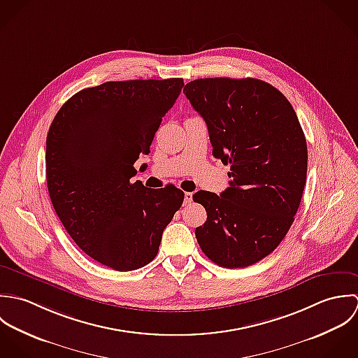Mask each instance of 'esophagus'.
I'll use <instances>...</instances> for the list:
<instances>
[{"label": "esophagus", "mask_w": 358, "mask_h": 358, "mask_svg": "<svg viewBox=\"0 0 358 358\" xmlns=\"http://www.w3.org/2000/svg\"><path fill=\"white\" fill-rule=\"evenodd\" d=\"M192 203V192H185L184 195V205H191Z\"/></svg>", "instance_id": "1"}]
</instances>
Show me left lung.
<instances>
[{"mask_svg": "<svg viewBox=\"0 0 358 358\" xmlns=\"http://www.w3.org/2000/svg\"><path fill=\"white\" fill-rule=\"evenodd\" d=\"M184 94L232 178L220 195L194 194L208 213L195 229L198 243L220 267L252 266L275 250L299 209L307 174L304 133L285 95L259 78H198Z\"/></svg>", "mask_w": 358, "mask_h": 358, "instance_id": "obj_1", "label": "left lung"}]
</instances>
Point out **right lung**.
I'll return each mask as SVG.
<instances>
[{
    "label": "right lung",
    "instance_id": "add662e5",
    "mask_svg": "<svg viewBox=\"0 0 358 358\" xmlns=\"http://www.w3.org/2000/svg\"><path fill=\"white\" fill-rule=\"evenodd\" d=\"M182 78L108 81L74 94L47 136L52 206L76 245L98 263L133 271L150 263L184 202L174 185L149 189L134 163L148 155Z\"/></svg>",
    "mask_w": 358,
    "mask_h": 358
}]
</instances>
